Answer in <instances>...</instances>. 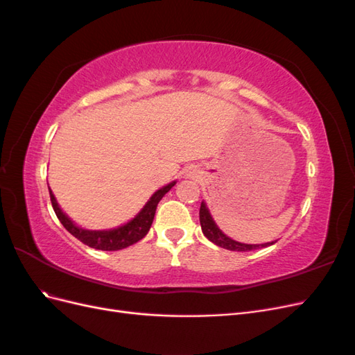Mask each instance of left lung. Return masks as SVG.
Masks as SVG:
<instances>
[{
	"instance_id": "obj_1",
	"label": "left lung",
	"mask_w": 355,
	"mask_h": 355,
	"mask_svg": "<svg viewBox=\"0 0 355 355\" xmlns=\"http://www.w3.org/2000/svg\"><path fill=\"white\" fill-rule=\"evenodd\" d=\"M200 223H201V230L202 234L206 235V237L214 243L219 247H223V249L227 250H232V252H250V250H256V249H262V247L266 245H271L272 243H265V244H243L239 241H234L232 239L227 237L219 228L218 225L214 223L211 214L209 213V209L206 207V202H201V207H200Z\"/></svg>"
}]
</instances>
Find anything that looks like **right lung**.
<instances>
[{"mask_svg":"<svg viewBox=\"0 0 355 355\" xmlns=\"http://www.w3.org/2000/svg\"><path fill=\"white\" fill-rule=\"evenodd\" d=\"M175 185H176V182H171V184L158 189L155 194L149 198V201L145 204V207L137 213V216L135 219L123 225V227H118V228L108 230V231H89V230L78 228L77 225H75L67 216V214L60 210V207L58 206V201H56L55 196H53L50 188H49V192H50L51 206H53V210H55V213H56L58 219L60 220L63 227H65L73 235L75 239H78L81 243L87 244L89 247H93V249L112 252V250L125 249V247L132 245L145 237L153 225L155 210H157L159 200L163 198Z\"/></svg>","mask_w":355,"mask_h":355,"instance_id":"right-lung-1","label":"right lung"}]
</instances>
